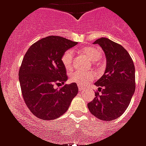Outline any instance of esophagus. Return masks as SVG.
I'll return each mask as SVG.
<instances>
[{"mask_svg":"<svg viewBox=\"0 0 146 146\" xmlns=\"http://www.w3.org/2000/svg\"><path fill=\"white\" fill-rule=\"evenodd\" d=\"M78 89L80 92H83L86 90V88L84 86H78Z\"/></svg>","mask_w":146,"mask_h":146,"instance_id":"1","label":"esophagus"}]
</instances>
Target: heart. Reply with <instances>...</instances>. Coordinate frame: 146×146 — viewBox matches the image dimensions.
<instances>
[{
  "label": "heart",
  "mask_w": 146,
  "mask_h": 146,
  "mask_svg": "<svg viewBox=\"0 0 146 146\" xmlns=\"http://www.w3.org/2000/svg\"><path fill=\"white\" fill-rule=\"evenodd\" d=\"M84 54H86L92 61H98L102 57V50L94 48V47L86 46L82 48L81 50ZM73 51L72 50H67L63 54L61 57V62L66 70L72 68L73 64ZM95 76L93 73H82L80 71H75L70 74V81L75 82L80 86L88 84L93 80Z\"/></svg>",
  "instance_id": "b5f03b06"
}]
</instances>
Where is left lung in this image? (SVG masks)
Wrapping results in <instances>:
<instances>
[{
  "mask_svg": "<svg viewBox=\"0 0 146 146\" xmlns=\"http://www.w3.org/2000/svg\"><path fill=\"white\" fill-rule=\"evenodd\" d=\"M99 44L106 56L104 75L95 83L96 98L88 104L89 111L102 120L110 121L121 116L129 106L136 89L135 66L127 50L120 44L101 38Z\"/></svg>",
  "mask_w": 146,
  "mask_h": 146,
  "instance_id": "8db88e82",
  "label": "left lung"
}]
</instances>
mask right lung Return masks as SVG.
<instances>
[{
  "mask_svg": "<svg viewBox=\"0 0 146 146\" xmlns=\"http://www.w3.org/2000/svg\"><path fill=\"white\" fill-rule=\"evenodd\" d=\"M77 44L60 36L43 38L31 45L19 71L22 95L30 111L38 118L54 120L64 114L78 93L76 83L64 85L66 68L61 62L66 50Z\"/></svg>",
  "mask_w": 146,
  "mask_h": 146,
  "instance_id": "add662e5",
  "label": "right lung"
}]
</instances>
